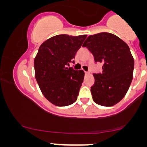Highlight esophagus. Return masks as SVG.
Wrapping results in <instances>:
<instances>
[{
    "instance_id": "esophagus-1",
    "label": "esophagus",
    "mask_w": 147,
    "mask_h": 147,
    "mask_svg": "<svg viewBox=\"0 0 147 147\" xmlns=\"http://www.w3.org/2000/svg\"><path fill=\"white\" fill-rule=\"evenodd\" d=\"M89 74V72H87V71H85V74Z\"/></svg>"
}]
</instances>
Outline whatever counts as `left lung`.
Returning a JSON list of instances; mask_svg holds the SVG:
<instances>
[{
	"label": "left lung",
	"mask_w": 147,
	"mask_h": 147,
	"mask_svg": "<svg viewBox=\"0 0 147 147\" xmlns=\"http://www.w3.org/2000/svg\"><path fill=\"white\" fill-rule=\"evenodd\" d=\"M82 47L91 52L96 63L103 64L102 73L93 74L92 99L101 106H113L124 98L133 80L135 61L129 46L116 35L104 32L90 35Z\"/></svg>",
	"instance_id": "obj_1"
}]
</instances>
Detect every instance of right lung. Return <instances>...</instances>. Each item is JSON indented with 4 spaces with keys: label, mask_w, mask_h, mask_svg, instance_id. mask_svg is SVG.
<instances>
[{
    "label": "right lung",
    "mask_w": 147,
    "mask_h": 147,
    "mask_svg": "<svg viewBox=\"0 0 147 147\" xmlns=\"http://www.w3.org/2000/svg\"><path fill=\"white\" fill-rule=\"evenodd\" d=\"M86 36L56 35L39 47L34 61L35 78L42 94L56 106H68L77 99L84 72L67 66Z\"/></svg>",
    "instance_id": "1"
}]
</instances>
